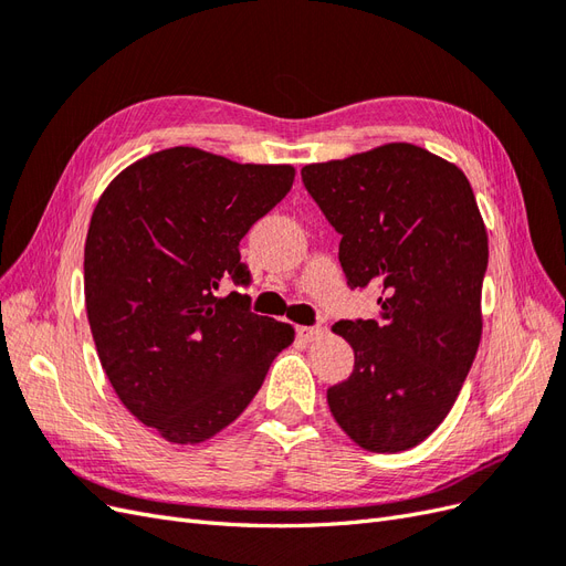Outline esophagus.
Here are the masks:
<instances>
[{
  "label": "esophagus",
  "mask_w": 566,
  "mask_h": 566,
  "mask_svg": "<svg viewBox=\"0 0 566 566\" xmlns=\"http://www.w3.org/2000/svg\"><path fill=\"white\" fill-rule=\"evenodd\" d=\"M325 333V328H321V325H300L297 328V337L302 342H314V339H321Z\"/></svg>",
  "instance_id": "obj_1"
}]
</instances>
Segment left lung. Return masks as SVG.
<instances>
[{
  "label": "left lung",
  "mask_w": 566,
  "mask_h": 566,
  "mask_svg": "<svg viewBox=\"0 0 566 566\" xmlns=\"http://www.w3.org/2000/svg\"><path fill=\"white\" fill-rule=\"evenodd\" d=\"M342 235L352 287L380 285V316L339 321L354 373L331 413L373 453L418 447L449 416L482 339L489 235L462 169L413 144H385L302 167Z\"/></svg>",
  "instance_id": "8db88e82"
}]
</instances>
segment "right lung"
Returning <instances> with one entry per match:
<instances>
[{
  "label": "right lung",
  "mask_w": 566,
  "mask_h": 566,
  "mask_svg": "<svg viewBox=\"0 0 566 566\" xmlns=\"http://www.w3.org/2000/svg\"><path fill=\"white\" fill-rule=\"evenodd\" d=\"M295 181L293 165L233 163L175 146L132 163L101 193L84 243V304L117 399L169 443L219 434L293 345L256 316L238 243Z\"/></svg>",
  "instance_id": "1"
}]
</instances>
